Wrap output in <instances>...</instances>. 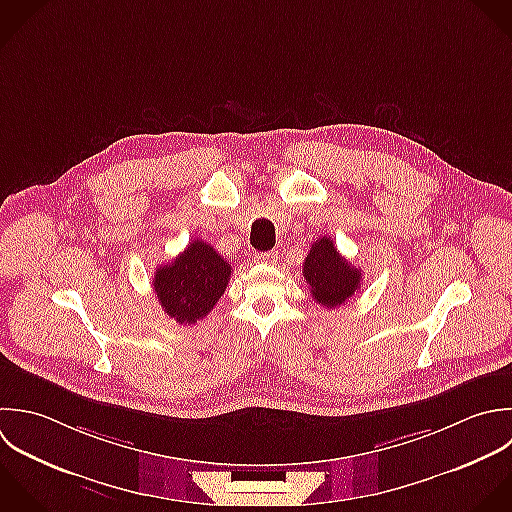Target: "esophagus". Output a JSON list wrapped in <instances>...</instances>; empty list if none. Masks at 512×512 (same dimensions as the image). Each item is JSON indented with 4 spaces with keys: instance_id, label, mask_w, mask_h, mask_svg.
<instances>
[{
    "instance_id": "esophagus-1",
    "label": "esophagus",
    "mask_w": 512,
    "mask_h": 512,
    "mask_svg": "<svg viewBox=\"0 0 512 512\" xmlns=\"http://www.w3.org/2000/svg\"><path fill=\"white\" fill-rule=\"evenodd\" d=\"M277 257H279L277 251H265V253H255L253 255V259L257 263H277Z\"/></svg>"
}]
</instances>
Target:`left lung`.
Instances as JSON below:
<instances>
[{
	"label": "left lung",
	"mask_w": 512,
	"mask_h": 512,
	"mask_svg": "<svg viewBox=\"0 0 512 512\" xmlns=\"http://www.w3.org/2000/svg\"><path fill=\"white\" fill-rule=\"evenodd\" d=\"M303 277L313 299L327 307H341L361 289V269L337 251L331 237H321L311 245L303 265Z\"/></svg>",
	"instance_id": "1"
}]
</instances>
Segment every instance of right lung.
Wrapping results in <instances>:
<instances>
[{
    "label": "right lung",
    "instance_id": "obj_1",
    "mask_svg": "<svg viewBox=\"0 0 512 512\" xmlns=\"http://www.w3.org/2000/svg\"><path fill=\"white\" fill-rule=\"evenodd\" d=\"M231 265L205 241L195 239L153 277L163 311L181 325L203 319L227 289Z\"/></svg>",
    "mask_w": 512,
    "mask_h": 512
}]
</instances>
